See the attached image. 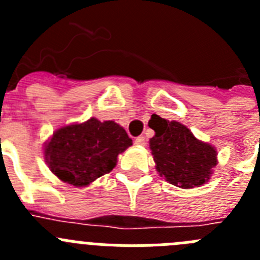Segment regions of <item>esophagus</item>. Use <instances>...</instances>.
Segmentation results:
<instances>
[{"label": "esophagus", "instance_id": "34e87169", "mask_svg": "<svg viewBox=\"0 0 260 260\" xmlns=\"http://www.w3.org/2000/svg\"><path fill=\"white\" fill-rule=\"evenodd\" d=\"M135 144H137V146H146V138L138 137L137 139H135Z\"/></svg>", "mask_w": 260, "mask_h": 260}]
</instances>
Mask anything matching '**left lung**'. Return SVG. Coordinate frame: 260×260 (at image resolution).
<instances>
[{
	"mask_svg": "<svg viewBox=\"0 0 260 260\" xmlns=\"http://www.w3.org/2000/svg\"><path fill=\"white\" fill-rule=\"evenodd\" d=\"M150 139L156 169L160 176L181 189L198 187L210 180L217 164L216 150L194 137L189 128L177 121L155 119Z\"/></svg>",
	"mask_w": 260,
	"mask_h": 260,
	"instance_id": "8db88e82",
	"label": "left lung"
}]
</instances>
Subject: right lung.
Instances as JSON below:
<instances>
[{
	"mask_svg": "<svg viewBox=\"0 0 260 260\" xmlns=\"http://www.w3.org/2000/svg\"><path fill=\"white\" fill-rule=\"evenodd\" d=\"M132 144L125 128L114 121L89 118L54 132L44 156L53 174L80 187L109 173L116 167L117 156Z\"/></svg>",
	"mask_w": 260,
	"mask_h": 260,
	"instance_id": "obj_1",
	"label": "right lung"
}]
</instances>
